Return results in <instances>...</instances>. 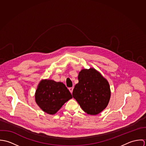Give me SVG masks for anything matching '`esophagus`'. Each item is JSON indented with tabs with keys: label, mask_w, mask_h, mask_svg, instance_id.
Returning a JSON list of instances; mask_svg holds the SVG:
<instances>
[{
	"label": "esophagus",
	"mask_w": 146,
	"mask_h": 146,
	"mask_svg": "<svg viewBox=\"0 0 146 146\" xmlns=\"http://www.w3.org/2000/svg\"><path fill=\"white\" fill-rule=\"evenodd\" d=\"M68 89H69L70 92H71V93H72V92H73V89H74V88H73V87H71V88H68Z\"/></svg>",
	"instance_id": "obj_1"
}]
</instances>
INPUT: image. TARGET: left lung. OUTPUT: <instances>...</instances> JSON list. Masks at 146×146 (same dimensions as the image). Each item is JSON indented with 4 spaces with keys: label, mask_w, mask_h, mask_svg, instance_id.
Wrapping results in <instances>:
<instances>
[{
    "label": "left lung",
    "mask_w": 146,
    "mask_h": 146,
    "mask_svg": "<svg viewBox=\"0 0 146 146\" xmlns=\"http://www.w3.org/2000/svg\"><path fill=\"white\" fill-rule=\"evenodd\" d=\"M78 80L73 90V97L86 113H100L110 101L111 90L108 81L93 68L82 70Z\"/></svg>",
    "instance_id": "obj_1"
}]
</instances>
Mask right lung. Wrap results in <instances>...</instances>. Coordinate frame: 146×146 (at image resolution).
<instances>
[{
  "label": "right lung",
  "mask_w": 146,
  "mask_h": 146,
  "mask_svg": "<svg viewBox=\"0 0 146 146\" xmlns=\"http://www.w3.org/2000/svg\"><path fill=\"white\" fill-rule=\"evenodd\" d=\"M35 98L36 103L43 111L54 115L72 97L64 84L45 79L38 84Z\"/></svg>",
  "instance_id": "right-lung-1"
}]
</instances>
